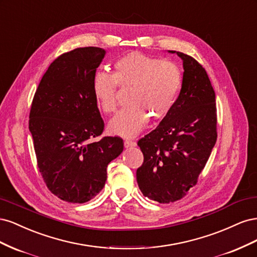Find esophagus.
Here are the masks:
<instances>
[{"mask_svg":"<svg viewBox=\"0 0 257 257\" xmlns=\"http://www.w3.org/2000/svg\"><path fill=\"white\" fill-rule=\"evenodd\" d=\"M137 146V144H136V142H132V141H125L124 142V147L126 148H133V147H136Z\"/></svg>","mask_w":257,"mask_h":257,"instance_id":"1","label":"esophagus"}]
</instances>
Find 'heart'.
<instances>
[{
    "label": "heart",
    "instance_id": "heart-1",
    "mask_svg": "<svg viewBox=\"0 0 257 257\" xmlns=\"http://www.w3.org/2000/svg\"><path fill=\"white\" fill-rule=\"evenodd\" d=\"M182 72L174 62L162 61L142 52H131L114 62L113 75L95 73L92 92L98 107L112 113L118 106L116 89L132 87L125 108L109 122L113 135L134 137L149 119L162 120L173 110L182 87Z\"/></svg>",
    "mask_w": 257,
    "mask_h": 257
}]
</instances>
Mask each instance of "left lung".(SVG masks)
I'll list each match as a JSON object with an SVG mask.
<instances>
[{"label": "left lung", "instance_id": "left-lung-1", "mask_svg": "<svg viewBox=\"0 0 257 257\" xmlns=\"http://www.w3.org/2000/svg\"><path fill=\"white\" fill-rule=\"evenodd\" d=\"M183 81L173 110L138 142L144 154L136 178L144 196L168 204L182 198L197 178L216 142L215 93L198 62L179 51Z\"/></svg>", "mask_w": 257, "mask_h": 257}]
</instances>
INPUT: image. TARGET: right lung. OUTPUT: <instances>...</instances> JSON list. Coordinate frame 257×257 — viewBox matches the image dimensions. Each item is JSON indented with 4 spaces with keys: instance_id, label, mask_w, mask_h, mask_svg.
<instances>
[{
    "instance_id": "add662e5",
    "label": "right lung",
    "mask_w": 257,
    "mask_h": 257,
    "mask_svg": "<svg viewBox=\"0 0 257 257\" xmlns=\"http://www.w3.org/2000/svg\"><path fill=\"white\" fill-rule=\"evenodd\" d=\"M98 47L77 48L54 60L38 84L30 111L40 172L51 193L73 204L103 190L107 166L123 151L119 137H104L92 80L105 57Z\"/></svg>"
}]
</instances>
